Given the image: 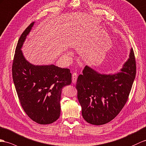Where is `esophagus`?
<instances>
[{"instance_id": "34e87169", "label": "esophagus", "mask_w": 146, "mask_h": 146, "mask_svg": "<svg viewBox=\"0 0 146 146\" xmlns=\"http://www.w3.org/2000/svg\"><path fill=\"white\" fill-rule=\"evenodd\" d=\"M77 77H78V75H77V73L74 72V73L72 74V83H73V84H76V83Z\"/></svg>"}]
</instances>
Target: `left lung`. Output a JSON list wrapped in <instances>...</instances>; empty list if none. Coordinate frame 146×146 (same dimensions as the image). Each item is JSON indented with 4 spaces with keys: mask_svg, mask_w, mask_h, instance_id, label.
Returning a JSON list of instances; mask_svg holds the SVG:
<instances>
[{
    "mask_svg": "<svg viewBox=\"0 0 146 146\" xmlns=\"http://www.w3.org/2000/svg\"><path fill=\"white\" fill-rule=\"evenodd\" d=\"M82 73L77 78L76 88L83 118L94 125L111 121L125 105L136 77L133 49L118 73L101 74L88 66Z\"/></svg>",
    "mask_w": 146,
    "mask_h": 146,
    "instance_id": "8db88e82",
    "label": "left lung"
}]
</instances>
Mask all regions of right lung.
I'll list each match as a JSON object with an SVG mask.
<instances>
[{"label":"right lung","instance_id":"add662e5","mask_svg":"<svg viewBox=\"0 0 146 146\" xmlns=\"http://www.w3.org/2000/svg\"><path fill=\"white\" fill-rule=\"evenodd\" d=\"M34 22L21 35L12 64V77L20 104L30 118L48 124L60 116V100L64 87L72 82L69 69L55 65L35 66L27 61L21 50Z\"/></svg>","mask_w":146,"mask_h":146}]
</instances>
